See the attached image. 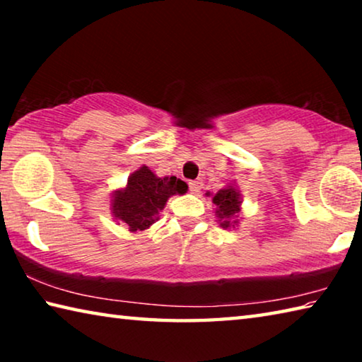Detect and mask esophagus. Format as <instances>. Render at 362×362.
<instances>
[{"instance_id": "34e87169", "label": "esophagus", "mask_w": 362, "mask_h": 362, "mask_svg": "<svg viewBox=\"0 0 362 362\" xmlns=\"http://www.w3.org/2000/svg\"><path fill=\"white\" fill-rule=\"evenodd\" d=\"M188 187H189V192L192 193H198L201 188H203V183H201L199 180H192L188 183Z\"/></svg>"}]
</instances>
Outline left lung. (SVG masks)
I'll use <instances>...</instances> for the list:
<instances>
[{
    "mask_svg": "<svg viewBox=\"0 0 362 362\" xmlns=\"http://www.w3.org/2000/svg\"><path fill=\"white\" fill-rule=\"evenodd\" d=\"M209 194V193H207ZM212 203L217 206L216 216L218 217V222L222 225V228H230L231 225H235L238 220V212H240L241 206V198L240 192L235 187H226L218 189V192L214 194Z\"/></svg>",
    "mask_w": 362,
    "mask_h": 362,
    "instance_id": "left-lung-1",
    "label": "left lung"
}]
</instances>
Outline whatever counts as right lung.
<instances>
[{
  "mask_svg": "<svg viewBox=\"0 0 362 362\" xmlns=\"http://www.w3.org/2000/svg\"><path fill=\"white\" fill-rule=\"evenodd\" d=\"M188 185L177 177H156L142 166L129 175L126 188L113 193L112 214L122 220L129 231H144L156 222L173 194L187 193Z\"/></svg>",
  "mask_w": 362,
  "mask_h": 362,
  "instance_id": "obj_1",
  "label": "right lung"
}]
</instances>
